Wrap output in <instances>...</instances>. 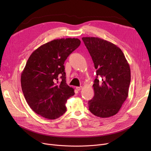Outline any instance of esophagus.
Returning <instances> with one entry per match:
<instances>
[{
	"instance_id": "34e87169",
	"label": "esophagus",
	"mask_w": 151,
	"mask_h": 151,
	"mask_svg": "<svg viewBox=\"0 0 151 151\" xmlns=\"http://www.w3.org/2000/svg\"><path fill=\"white\" fill-rule=\"evenodd\" d=\"M82 88H83V87L82 86H80V87H76V89L77 90V91H80V90H81L82 89Z\"/></svg>"
}]
</instances>
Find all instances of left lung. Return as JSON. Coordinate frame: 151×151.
Segmentation results:
<instances>
[{
  "label": "left lung",
  "mask_w": 151,
  "mask_h": 151,
  "mask_svg": "<svg viewBox=\"0 0 151 151\" xmlns=\"http://www.w3.org/2000/svg\"><path fill=\"white\" fill-rule=\"evenodd\" d=\"M97 69L94 96L88 101L90 111L105 118L116 114L128 97L130 68L122 50L98 37H83ZM102 78L99 81L98 76Z\"/></svg>",
  "instance_id": "1"
}]
</instances>
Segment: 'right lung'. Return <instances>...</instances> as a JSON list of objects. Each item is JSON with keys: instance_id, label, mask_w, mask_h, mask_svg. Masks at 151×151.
Returning a JSON list of instances; mask_svg holds the SVG:
<instances>
[{"instance_id": "1", "label": "right lung", "mask_w": 151, "mask_h": 151, "mask_svg": "<svg viewBox=\"0 0 151 151\" xmlns=\"http://www.w3.org/2000/svg\"><path fill=\"white\" fill-rule=\"evenodd\" d=\"M80 43L75 38L54 40L30 55L21 73V88L27 104L38 115L55 119L65 113L67 100L75 92L66 83L63 64Z\"/></svg>"}]
</instances>
